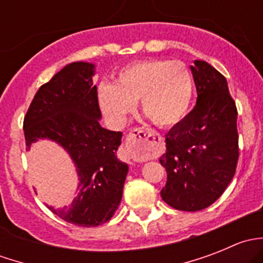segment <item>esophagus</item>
Here are the masks:
<instances>
[{"instance_id": "obj_1", "label": "esophagus", "mask_w": 263, "mask_h": 263, "mask_svg": "<svg viewBox=\"0 0 263 263\" xmlns=\"http://www.w3.org/2000/svg\"><path fill=\"white\" fill-rule=\"evenodd\" d=\"M160 136L154 129L140 127L129 132L127 136V147L135 155L141 158H150L158 151Z\"/></svg>"}]
</instances>
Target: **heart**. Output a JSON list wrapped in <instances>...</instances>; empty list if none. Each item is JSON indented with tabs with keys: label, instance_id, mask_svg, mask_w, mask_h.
Listing matches in <instances>:
<instances>
[{
	"label": "heart",
	"instance_id": "1",
	"mask_svg": "<svg viewBox=\"0 0 263 263\" xmlns=\"http://www.w3.org/2000/svg\"><path fill=\"white\" fill-rule=\"evenodd\" d=\"M195 92V81L184 63L146 60L122 68L115 85L98 86V103L115 127H122L126 116L140 100L142 113L153 123L171 127L187 115Z\"/></svg>",
	"mask_w": 263,
	"mask_h": 263
}]
</instances>
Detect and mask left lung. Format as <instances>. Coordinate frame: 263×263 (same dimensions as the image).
<instances>
[{
	"label": "left lung",
	"instance_id": "left-lung-1",
	"mask_svg": "<svg viewBox=\"0 0 263 263\" xmlns=\"http://www.w3.org/2000/svg\"><path fill=\"white\" fill-rule=\"evenodd\" d=\"M197 102L165 135L161 198L181 211H200L224 193L237 168V107L227 79L205 61L191 66Z\"/></svg>",
	"mask_w": 263,
	"mask_h": 263
}]
</instances>
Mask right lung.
<instances>
[{"instance_id": "obj_1", "label": "right lung", "mask_w": 263, "mask_h": 263, "mask_svg": "<svg viewBox=\"0 0 263 263\" xmlns=\"http://www.w3.org/2000/svg\"><path fill=\"white\" fill-rule=\"evenodd\" d=\"M95 65L72 62L36 91L25 118L24 135L29 150L41 139L50 140L68 153L79 177L78 195L53 214L79 227H98L113 216L122 200L128 165L117 159L122 132L100 126L102 113Z\"/></svg>"}]
</instances>
